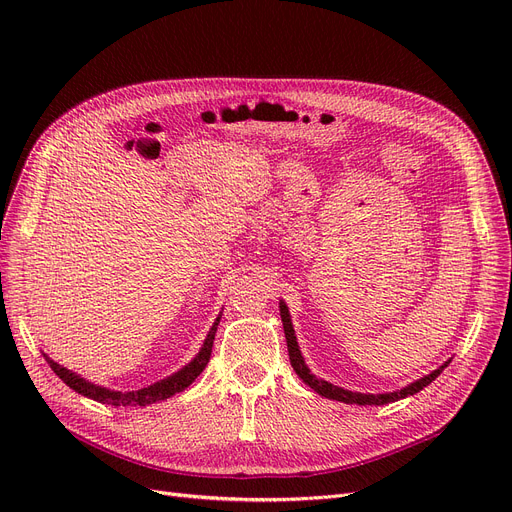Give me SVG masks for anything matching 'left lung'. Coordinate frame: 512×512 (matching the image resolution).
I'll use <instances>...</instances> for the list:
<instances>
[{"mask_svg":"<svg viewBox=\"0 0 512 512\" xmlns=\"http://www.w3.org/2000/svg\"><path fill=\"white\" fill-rule=\"evenodd\" d=\"M280 315H282L284 334H286V346H288V357H290L292 369L297 371L299 378H301L307 386H311L317 394L326 396V398H332V400H338V402H346V405H388V402H394V400H400V398H407V396L417 394L419 390H423L425 386L432 384V382L438 378V375L442 373V369L448 365V363H444V365L438 367L436 371L425 375V378L413 382V384L407 386V388L390 392V394H361V392L344 390V388H338V386H334V384H330V382L317 380L315 375L309 371V367L305 365V361H303V357H301L299 344H297V336H294L292 321H290V315H288V309H286L284 303H280Z\"/></svg>","mask_w":512,"mask_h":512,"instance_id":"8db88e82","label":"left lung"}]
</instances>
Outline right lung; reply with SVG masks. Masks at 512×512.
Segmentation results:
<instances>
[{
	"label": "right lung",
	"instance_id": "right-lung-1",
	"mask_svg": "<svg viewBox=\"0 0 512 512\" xmlns=\"http://www.w3.org/2000/svg\"><path fill=\"white\" fill-rule=\"evenodd\" d=\"M218 324H220V317L215 319V324L211 326L199 355L191 363H188L184 369H180L178 373L170 375V378L161 380L153 386H147L143 390H134V392H116V390H107V388L95 386V384L80 378V375H74L66 367L58 365L56 361H51L49 357H45V359H47L49 367L53 369V373H56L66 386H70L78 394L93 398L97 402H103V405H112V407H145V405H151V402L164 400V398H170L176 392H182L186 386H191L199 378L201 371L209 363L211 346H213V340H215V330H218Z\"/></svg>",
	"mask_w": 512,
	"mask_h": 512
}]
</instances>
